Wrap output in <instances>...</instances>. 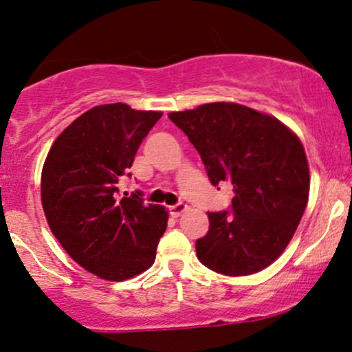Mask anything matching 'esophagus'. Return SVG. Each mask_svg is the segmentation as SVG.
Instances as JSON below:
<instances>
[{
    "label": "esophagus",
    "mask_w": 352,
    "mask_h": 352,
    "mask_svg": "<svg viewBox=\"0 0 352 352\" xmlns=\"http://www.w3.org/2000/svg\"><path fill=\"white\" fill-rule=\"evenodd\" d=\"M186 209H188V206H186L185 203H177V204H173V206L168 208V212H170L173 217H179L180 214H184Z\"/></svg>",
    "instance_id": "34e87169"
}]
</instances>
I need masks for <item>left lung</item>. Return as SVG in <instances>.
Returning a JSON list of instances; mask_svg holds the SVG:
<instances>
[{
	"mask_svg": "<svg viewBox=\"0 0 352 352\" xmlns=\"http://www.w3.org/2000/svg\"><path fill=\"white\" fill-rule=\"evenodd\" d=\"M201 155L209 182L232 184L229 211L208 212L198 260L226 276L270 266L291 242L309 201L304 146L278 118L214 102L168 113Z\"/></svg>",
	"mask_w": 352,
	"mask_h": 352,
	"instance_id": "left-lung-1",
	"label": "left lung"
}]
</instances>
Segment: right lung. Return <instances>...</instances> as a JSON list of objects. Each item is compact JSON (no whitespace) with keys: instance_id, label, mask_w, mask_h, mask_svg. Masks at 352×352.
I'll use <instances>...</instances> for the list:
<instances>
[{"instance_id":"obj_1","label":"right lung","mask_w":352,"mask_h":352,"mask_svg":"<svg viewBox=\"0 0 352 352\" xmlns=\"http://www.w3.org/2000/svg\"><path fill=\"white\" fill-rule=\"evenodd\" d=\"M161 112L126 104L87 110L56 138L42 170V206L52 232L76 263L123 281L154 263L168 214L135 191L120 198L118 180Z\"/></svg>"}]
</instances>
